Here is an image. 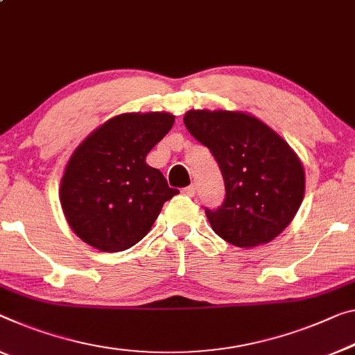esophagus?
<instances>
[{
	"label": "esophagus",
	"instance_id": "34e87169",
	"mask_svg": "<svg viewBox=\"0 0 355 355\" xmlns=\"http://www.w3.org/2000/svg\"><path fill=\"white\" fill-rule=\"evenodd\" d=\"M182 192H184L185 195H190V196H192V195H195V192H196V187H195V184H192V185H189V187H185V189L182 190Z\"/></svg>",
	"mask_w": 355,
	"mask_h": 355
}]
</instances>
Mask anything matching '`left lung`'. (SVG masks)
<instances>
[{"instance_id": "left-lung-1", "label": "left lung", "mask_w": 355, "mask_h": 355, "mask_svg": "<svg viewBox=\"0 0 355 355\" xmlns=\"http://www.w3.org/2000/svg\"><path fill=\"white\" fill-rule=\"evenodd\" d=\"M184 123L208 147L225 182V200L206 217L236 248L270 243L292 222L304 196L298 155L268 125L238 111L192 109Z\"/></svg>"}]
</instances>
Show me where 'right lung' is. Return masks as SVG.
<instances>
[{"label":"right lung","instance_id":"add662e5","mask_svg":"<svg viewBox=\"0 0 355 355\" xmlns=\"http://www.w3.org/2000/svg\"><path fill=\"white\" fill-rule=\"evenodd\" d=\"M170 112H127L109 119L73 152L60 184V203L71 230L103 252L141 241L179 193L146 157L170 132Z\"/></svg>","mask_w":355,"mask_h":355}]
</instances>
